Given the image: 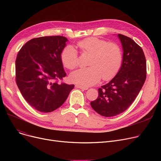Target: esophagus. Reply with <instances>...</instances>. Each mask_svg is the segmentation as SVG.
<instances>
[{"mask_svg":"<svg viewBox=\"0 0 161 161\" xmlns=\"http://www.w3.org/2000/svg\"><path fill=\"white\" fill-rule=\"evenodd\" d=\"M75 87L77 88H80L82 90H87L88 89V87H86V86H80V85H75Z\"/></svg>","mask_w":161,"mask_h":161,"instance_id":"obj_1","label":"esophagus"}]
</instances>
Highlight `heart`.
Wrapping results in <instances>:
<instances>
[{"instance_id": "obj_1", "label": "heart", "mask_w": 161, "mask_h": 161, "mask_svg": "<svg viewBox=\"0 0 161 161\" xmlns=\"http://www.w3.org/2000/svg\"><path fill=\"white\" fill-rule=\"evenodd\" d=\"M78 46L83 52L91 54L90 66L72 72V81L88 87L98 82L102 77L104 80H110L119 70L123 55L120 47L116 44L91 37L79 42ZM61 58L67 69L72 70L78 65V52L72 46H68L63 50Z\"/></svg>"}]
</instances>
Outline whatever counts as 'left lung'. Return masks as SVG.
<instances>
[{"label":"left lung","mask_w":161,"mask_h":161,"mask_svg":"<svg viewBox=\"0 0 161 161\" xmlns=\"http://www.w3.org/2000/svg\"><path fill=\"white\" fill-rule=\"evenodd\" d=\"M123 48L121 66L115 77L98 89L91 106L100 115L113 117L125 111L134 102L146 79V60L142 49L132 39L117 35Z\"/></svg>","instance_id":"8db88e82"}]
</instances>
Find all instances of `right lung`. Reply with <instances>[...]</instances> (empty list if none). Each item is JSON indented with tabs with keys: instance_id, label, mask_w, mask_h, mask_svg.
Here are the masks:
<instances>
[{
	"instance_id": "right-lung-1",
	"label": "right lung",
	"mask_w": 161,
	"mask_h": 161,
	"mask_svg": "<svg viewBox=\"0 0 161 161\" xmlns=\"http://www.w3.org/2000/svg\"><path fill=\"white\" fill-rule=\"evenodd\" d=\"M68 41L61 36L33 38L17 55V85L27 102L41 112H53L61 106L74 87L56 81L66 74L61 55Z\"/></svg>"
}]
</instances>
